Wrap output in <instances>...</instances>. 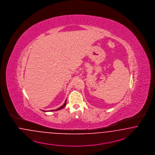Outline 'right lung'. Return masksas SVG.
<instances>
[{
	"mask_svg": "<svg viewBox=\"0 0 155 155\" xmlns=\"http://www.w3.org/2000/svg\"><path fill=\"white\" fill-rule=\"evenodd\" d=\"M66 100L65 101V102L64 103V104L62 106V107H59V108L58 109H55V110H51V111H52V112H53V111H57V110H61V109H62L63 107H65V105H66ZM42 111H44V110H42ZM44 112H46V111H44Z\"/></svg>",
	"mask_w": 155,
	"mask_h": 155,
	"instance_id": "1",
	"label": "right lung"
}]
</instances>
